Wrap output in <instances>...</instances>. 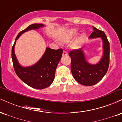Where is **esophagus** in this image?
<instances>
[{"instance_id":"obj_1","label":"esophagus","mask_w":122,"mask_h":122,"mask_svg":"<svg viewBox=\"0 0 122 122\" xmlns=\"http://www.w3.org/2000/svg\"><path fill=\"white\" fill-rule=\"evenodd\" d=\"M62 55L63 56L68 55V52H67V51H66V50H64V51H63V53H62Z\"/></svg>"}]
</instances>
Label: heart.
I'll return each mask as SVG.
<instances>
[{
  "mask_svg": "<svg viewBox=\"0 0 122 122\" xmlns=\"http://www.w3.org/2000/svg\"><path fill=\"white\" fill-rule=\"evenodd\" d=\"M77 32V29H72V30L70 31L69 36L70 37H73V36H74L76 34Z\"/></svg>",
  "mask_w": 122,
  "mask_h": 122,
  "instance_id": "heart-1",
  "label": "heart"
}]
</instances>
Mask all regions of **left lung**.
Segmentation results:
<instances>
[{
  "label": "left lung",
  "instance_id": "obj_1",
  "mask_svg": "<svg viewBox=\"0 0 122 122\" xmlns=\"http://www.w3.org/2000/svg\"><path fill=\"white\" fill-rule=\"evenodd\" d=\"M89 38L101 37L103 42V56L96 65L86 62L81 49H73L69 53L71 58V69L73 76L79 83L91 86L99 82L107 73L110 64V43L103 31L93 27Z\"/></svg>",
  "mask_w": 122,
  "mask_h": 122
}]
</instances>
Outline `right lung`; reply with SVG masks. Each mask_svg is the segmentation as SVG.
Masks as SVG:
<instances>
[{"mask_svg": "<svg viewBox=\"0 0 122 122\" xmlns=\"http://www.w3.org/2000/svg\"><path fill=\"white\" fill-rule=\"evenodd\" d=\"M43 26V25L42 23H34L21 31L15 39L11 51L12 64L16 75L29 86L38 89H44L52 84L55 77L56 69L62 57V49L54 50L47 47L45 54L37 64L31 66L23 68L19 65L16 60L14 53V46L16 41L22 33L30 30L38 29Z\"/></svg>", "mask_w": 122, "mask_h": 122, "instance_id": "obj_1", "label": "right lung"}]
</instances>
